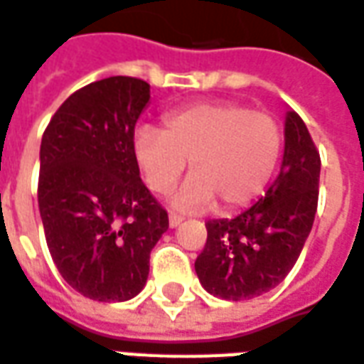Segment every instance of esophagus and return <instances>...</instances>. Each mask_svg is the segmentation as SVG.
<instances>
[{
	"label": "esophagus",
	"instance_id": "1",
	"mask_svg": "<svg viewBox=\"0 0 364 364\" xmlns=\"http://www.w3.org/2000/svg\"><path fill=\"white\" fill-rule=\"evenodd\" d=\"M182 221H184V219H182L180 215H174V213L168 215V227H171V229H176Z\"/></svg>",
	"mask_w": 364,
	"mask_h": 364
}]
</instances>
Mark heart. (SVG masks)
I'll return each instance as SVG.
<instances>
[{
    "mask_svg": "<svg viewBox=\"0 0 364 364\" xmlns=\"http://www.w3.org/2000/svg\"><path fill=\"white\" fill-rule=\"evenodd\" d=\"M135 163L151 192L166 193L190 161V176L171 198L184 213L242 208L264 192L281 155V127L266 112L235 102H200L166 114L163 129L139 126Z\"/></svg>",
    "mask_w": 364,
    "mask_h": 364,
    "instance_id": "obj_1",
    "label": "heart"
}]
</instances>
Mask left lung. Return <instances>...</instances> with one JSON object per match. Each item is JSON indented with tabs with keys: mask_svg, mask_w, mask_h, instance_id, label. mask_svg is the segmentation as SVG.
<instances>
[{
	"mask_svg": "<svg viewBox=\"0 0 364 364\" xmlns=\"http://www.w3.org/2000/svg\"><path fill=\"white\" fill-rule=\"evenodd\" d=\"M320 155L306 124L289 108L277 178L235 219L205 223L208 242L196 259L201 287L225 301H246L279 285L293 269L314 223Z\"/></svg>",
	"mask_w": 364,
	"mask_h": 364,
	"instance_id": "8db88e82",
	"label": "left lung"
}]
</instances>
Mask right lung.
Listing matches in <instances>:
<instances>
[{
    "mask_svg": "<svg viewBox=\"0 0 364 364\" xmlns=\"http://www.w3.org/2000/svg\"><path fill=\"white\" fill-rule=\"evenodd\" d=\"M149 98L141 79H100L73 92L42 135L38 209L48 250L68 285L92 301L141 293L151 250L168 229L132 151Z\"/></svg>",
    "mask_w": 364,
    "mask_h": 364,
    "instance_id": "obj_1",
    "label": "right lung"
}]
</instances>
